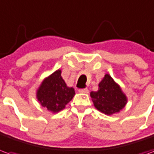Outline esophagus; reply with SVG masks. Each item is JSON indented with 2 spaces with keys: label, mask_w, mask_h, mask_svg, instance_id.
Returning a JSON list of instances; mask_svg holds the SVG:
<instances>
[{
  "label": "esophagus",
  "mask_w": 154,
  "mask_h": 154,
  "mask_svg": "<svg viewBox=\"0 0 154 154\" xmlns=\"http://www.w3.org/2000/svg\"><path fill=\"white\" fill-rule=\"evenodd\" d=\"M79 92L83 94H88L89 93V91H88L87 88H82V89H80V90H79Z\"/></svg>",
  "instance_id": "esophagus-1"
}]
</instances>
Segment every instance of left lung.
<instances>
[{"label":"left lung","mask_w":154,"mask_h":154,"mask_svg":"<svg viewBox=\"0 0 154 154\" xmlns=\"http://www.w3.org/2000/svg\"><path fill=\"white\" fill-rule=\"evenodd\" d=\"M91 97L97 110L109 116L119 112L127 103L125 95L108 74L99 83L98 91L91 92Z\"/></svg>","instance_id":"8db88e82"}]
</instances>
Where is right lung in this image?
<instances>
[{
	"label": "right lung",
	"mask_w": 154,
	"mask_h": 154,
	"mask_svg": "<svg viewBox=\"0 0 154 154\" xmlns=\"http://www.w3.org/2000/svg\"><path fill=\"white\" fill-rule=\"evenodd\" d=\"M61 72L57 70L45 78L37 91V98L42 106L54 113L64 109L75 95L73 88L67 87Z\"/></svg>",
	"instance_id": "add662e5"
}]
</instances>
